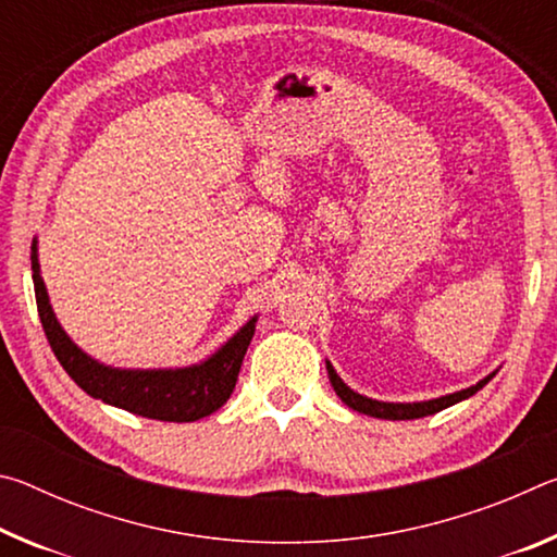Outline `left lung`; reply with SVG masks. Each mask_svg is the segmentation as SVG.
I'll return each mask as SVG.
<instances>
[{"label": "left lung", "instance_id": "obj_1", "mask_svg": "<svg viewBox=\"0 0 557 557\" xmlns=\"http://www.w3.org/2000/svg\"><path fill=\"white\" fill-rule=\"evenodd\" d=\"M326 371H329V381H332L336 395L348 405V408H354L363 414H371V418H383V420H414V418H425V414H435L440 410L449 408V405H455L459 400L469 398V395H474L479 388H484V385L494 379V373H492V375H486L484 381L471 385V388H467V391L451 393V395H445V398L428 400V403H379V400L363 398V395H358L348 388V385L338 379L336 371L332 369V363H326Z\"/></svg>", "mask_w": 557, "mask_h": 557}]
</instances>
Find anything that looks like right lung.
Returning <instances> with one entry per match:
<instances>
[{"instance_id": "right-lung-1", "label": "right lung", "mask_w": 557, "mask_h": 557, "mask_svg": "<svg viewBox=\"0 0 557 557\" xmlns=\"http://www.w3.org/2000/svg\"><path fill=\"white\" fill-rule=\"evenodd\" d=\"M32 270L36 307L44 324L51 351L59 358L65 373L92 398H100L115 408L129 410L143 418L164 422H194L221 408L231 398L238 381L245 351L256 334V319H250L219 354L194 369L178 371H117L92 361L75 346L61 324L55 322L53 309L39 275L36 245H32Z\"/></svg>"}]
</instances>
